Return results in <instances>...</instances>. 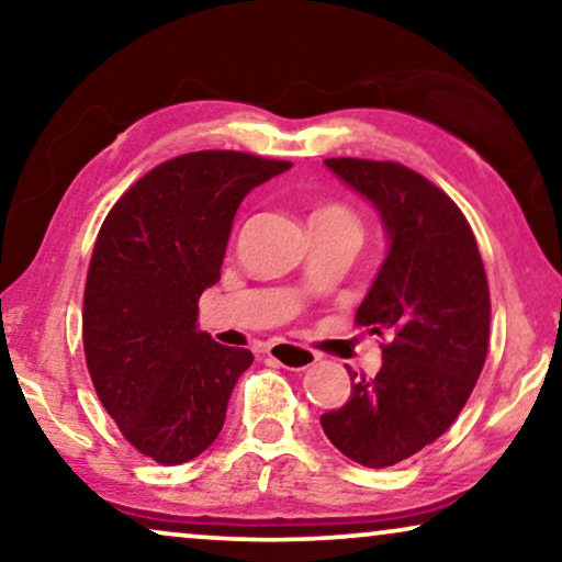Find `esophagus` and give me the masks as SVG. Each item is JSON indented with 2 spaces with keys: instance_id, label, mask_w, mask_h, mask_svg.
<instances>
[{
  "instance_id": "esophagus-1",
  "label": "esophagus",
  "mask_w": 562,
  "mask_h": 562,
  "mask_svg": "<svg viewBox=\"0 0 562 562\" xmlns=\"http://www.w3.org/2000/svg\"><path fill=\"white\" fill-rule=\"evenodd\" d=\"M268 356L279 360L283 368H289V371H304V368H310L317 363V352L310 350V348H302V345L296 342H273L268 345Z\"/></svg>"
}]
</instances>
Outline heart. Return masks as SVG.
I'll return each mask as SVG.
<instances>
[{"instance_id":"1","label":"heart","mask_w":562,"mask_h":562,"mask_svg":"<svg viewBox=\"0 0 562 562\" xmlns=\"http://www.w3.org/2000/svg\"><path fill=\"white\" fill-rule=\"evenodd\" d=\"M312 220H333V222H350V225H356L352 214L345 210V206H337V204H327V206H319V210H314Z\"/></svg>"}]
</instances>
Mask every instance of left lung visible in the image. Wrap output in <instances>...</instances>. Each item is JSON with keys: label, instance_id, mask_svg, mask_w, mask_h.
Masks as SVG:
<instances>
[{"label": "left lung", "instance_id": "1", "mask_svg": "<svg viewBox=\"0 0 562 562\" xmlns=\"http://www.w3.org/2000/svg\"><path fill=\"white\" fill-rule=\"evenodd\" d=\"M325 166L371 202L386 233L356 322L389 342L373 379L348 368L350 398L319 422L342 456L386 468L448 432L471 396L488 350V281L463 212L425 176L389 160Z\"/></svg>", "mask_w": 562, "mask_h": 562}]
</instances>
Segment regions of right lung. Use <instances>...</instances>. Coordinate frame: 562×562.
<instances>
[{
    "instance_id": "obj_1",
    "label": "right lung",
    "mask_w": 562,
    "mask_h": 562,
    "mask_svg": "<svg viewBox=\"0 0 562 562\" xmlns=\"http://www.w3.org/2000/svg\"><path fill=\"white\" fill-rule=\"evenodd\" d=\"M286 160L199 150L145 173L106 214L83 291V352L99 402L160 465L210 448L252 352L199 329L237 206Z\"/></svg>"
}]
</instances>
